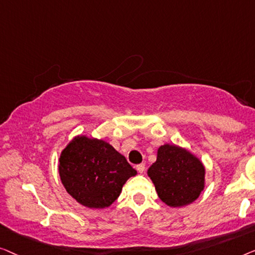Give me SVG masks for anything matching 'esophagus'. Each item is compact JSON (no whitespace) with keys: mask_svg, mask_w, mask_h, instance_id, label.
I'll return each mask as SVG.
<instances>
[{"mask_svg":"<svg viewBox=\"0 0 255 255\" xmlns=\"http://www.w3.org/2000/svg\"><path fill=\"white\" fill-rule=\"evenodd\" d=\"M136 170H137L139 173H143V172L145 171V164L142 163V164H138L136 165Z\"/></svg>","mask_w":255,"mask_h":255,"instance_id":"34e87169","label":"esophagus"}]
</instances>
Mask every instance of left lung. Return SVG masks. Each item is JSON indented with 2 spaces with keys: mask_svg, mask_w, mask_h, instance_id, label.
Here are the masks:
<instances>
[{
  "mask_svg": "<svg viewBox=\"0 0 255 255\" xmlns=\"http://www.w3.org/2000/svg\"><path fill=\"white\" fill-rule=\"evenodd\" d=\"M159 199L170 207L194 202L204 187L202 163L187 150L164 144L158 149L157 160L148 170Z\"/></svg>",
  "mask_w": 255,
  "mask_h": 255,
  "instance_id": "obj_1",
  "label": "left lung"
}]
</instances>
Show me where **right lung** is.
Here are the masks:
<instances>
[{"mask_svg":"<svg viewBox=\"0 0 255 255\" xmlns=\"http://www.w3.org/2000/svg\"><path fill=\"white\" fill-rule=\"evenodd\" d=\"M61 181L73 198L89 208L110 207L136 174L123 155L103 139L75 137L60 156Z\"/></svg>","mask_w":255,"mask_h":255,"instance_id":"right-lung-1","label":"right lung"}]
</instances>
